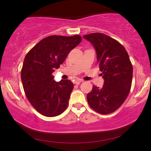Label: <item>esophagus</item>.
<instances>
[{"instance_id":"1","label":"esophagus","mask_w":151,"mask_h":151,"mask_svg":"<svg viewBox=\"0 0 151 151\" xmlns=\"http://www.w3.org/2000/svg\"><path fill=\"white\" fill-rule=\"evenodd\" d=\"M82 81H83L82 79H76L75 84H79L81 82H82Z\"/></svg>"}]
</instances>
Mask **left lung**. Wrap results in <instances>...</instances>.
<instances>
[{
  "instance_id": "left-lung-1",
  "label": "left lung",
  "mask_w": 151,
  "mask_h": 151,
  "mask_svg": "<svg viewBox=\"0 0 151 151\" xmlns=\"http://www.w3.org/2000/svg\"><path fill=\"white\" fill-rule=\"evenodd\" d=\"M83 37L94 47L104 81L101 88L93 86L87 101L98 113L111 114L124 103L131 89L133 67L129 56L122 45L106 35L91 33Z\"/></svg>"
}]
</instances>
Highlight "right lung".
Listing matches in <instances>:
<instances>
[{
	"label": "right lung",
	"instance_id": "add662e5",
	"mask_svg": "<svg viewBox=\"0 0 151 151\" xmlns=\"http://www.w3.org/2000/svg\"><path fill=\"white\" fill-rule=\"evenodd\" d=\"M81 40L78 35L49 36L26 55L21 71L24 91L32 106L45 116L60 115L69 104L73 83L69 79L55 81L52 74Z\"/></svg>",
	"mask_w": 151,
	"mask_h": 151
}]
</instances>
